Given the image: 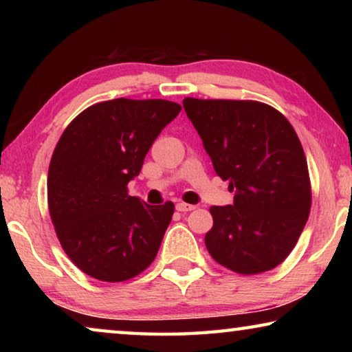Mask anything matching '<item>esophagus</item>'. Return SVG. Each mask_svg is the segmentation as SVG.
I'll list each match as a JSON object with an SVG mask.
<instances>
[{
	"label": "esophagus",
	"mask_w": 352,
	"mask_h": 352,
	"mask_svg": "<svg viewBox=\"0 0 352 352\" xmlns=\"http://www.w3.org/2000/svg\"><path fill=\"white\" fill-rule=\"evenodd\" d=\"M175 208H177V211L186 212V211H194L197 206H195V205H189V204H184V201H178V204L175 205Z\"/></svg>",
	"instance_id": "esophagus-1"
}]
</instances>
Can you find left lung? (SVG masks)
Segmentation results:
<instances>
[{"label":"left lung","instance_id":"8db88e82","mask_svg":"<svg viewBox=\"0 0 352 352\" xmlns=\"http://www.w3.org/2000/svg\"><path fill=\"white\" fill-rule=\"evenodd\" d=\"M214 170L233 205L211 206L208 252L241 275L275 269L296 245L311 211L306 155L294 127L256 100L184 98Z\"/></svg>","mask_w":352,"mask_h":352}]
</instances>
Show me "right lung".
<instances>
[{
    "mask_svg": "<svg viewBox=\"0 0 352 352\" xmlns=\"http://www.w3.org/2000/svg\"><path fill=\"white\" fill-rule=\"evenodd\" d=\"M182 107L119 98L83 110L65 129L47 172V206L60 245L88 276L135 278L152 264L174 204L129 195L144 157Z\"/></svg>",
    "mask_w": 352,
    "mask_h": 352,
    "instance_id": "1",
    "label": "right lung"
}]
</instances>
